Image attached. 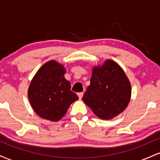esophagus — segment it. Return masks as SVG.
Returning a JSON list of instances; mask_svg holds the SVG:
<instances>
[{
	"instance_id": "34e87169",
	"label": "esophagus",
	"mask_w": 160,
	"mask_h": 160,
	"mask_svg": "<svg viewBox=\"0 0 160 160\" xmlns=\"http://www.w3.org/2000/svg\"><path fill=\"white\" fill-rule=\"evenodd\" d=\"M78 95L79 98L81 99L82 97V95H83V92H79V93H78Z\"/></svg>"
}]
</instances>
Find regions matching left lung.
<instances>
[{
    "label": "left lung",
    "instance_id": "left-lung-1",
    "mask_svg": "<svg viewBox=\"0 0 160 160\" xmlns=\"http://www.w3.org/2000/svg\"><path fill=\"white\" fill-rule=\"evenodd\" d=\"M92 70L90 85L82 100L99 118L111 120L127 108L131 99V83L122 68L111 59Z\"/></svg>",
    "mask_w": 160,
    "mask_h": 160
}]
</instances>
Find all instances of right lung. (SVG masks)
Returning <instances> with one entry per match:
<instances>
[{
	"label": "right lung",
	"instance_id": "1",
	"mask_svg": "<svg viewBox=\"0 0 160 160\" xmlns=\"http://www.w3.org/2000/svg\"><path fill=\"white\" fill-rule=\"evenodd\" d=\"M66 69L55 60L46 62L37 71L28 90L31 105L41 118L60 120L70 105L78 100L71 90V82L65 78Z\"/></svg>",
	"mask_w": 160,
	"mask_h": 160
}]
</instances>
